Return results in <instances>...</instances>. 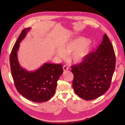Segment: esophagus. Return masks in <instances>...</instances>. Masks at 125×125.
<instances>
[{"instance_id": "esophagus-1", "label": "esophagus", "mask_w": 125, "mask_h": 125, "mask_svg": "<svg viewBox=\"0 0 125 125\" xmlns=\"http://www.w3.org/2000/svg\"><path fill=\"white\" fill-rule=\"evenodd\" d=\"M63 70H64V71H65L68 70L69 68H68V67L67 66L64 65V66H63Z\"/></svg>"}]
</instances>
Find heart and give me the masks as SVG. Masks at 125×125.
Segmentation results:
<instances>
[{"instance_id":"b5f03b06","label":"heart","mask_w":125,"mask_h":125,"mask_svg":"<svg viewBox=\"0 0 125 125\" xmlns=\"http://www.w3.org/2000/svg\"><path fill=\"white\" fill-rule=\"evenodd\" d=\"M90 41L87 38L80 37L63 43L61 48L56 51V55L60 58L65 59L67 55L72 54V60L75 63L83 61L90 50L89 45Z\"/></svg>"}]
</instances>
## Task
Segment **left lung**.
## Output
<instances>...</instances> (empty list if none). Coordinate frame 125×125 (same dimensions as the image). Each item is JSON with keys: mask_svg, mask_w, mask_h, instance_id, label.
<instances>
[{"mask_svg": "<svg viewBox=\"0 0 125 125\" xmlns=\"http://www.w3.org/2000/svg\"><path fill=\"white\" fill-rule=\"evenodd\" d=\"M115 64L113 47L104 34L102 42L95 52L88 54L79 65L71 66L75 93L86 100L102 95L110 87Z\"/></svg>", "mask_w": 125, "mask_h": 125, "instance_id": "1", "label": "left lung"}]
</instances>
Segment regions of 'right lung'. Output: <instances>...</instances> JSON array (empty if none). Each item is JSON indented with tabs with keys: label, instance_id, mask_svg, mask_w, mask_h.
I'll use <instances>...</instances> for the list:
<instances>
[{
	"label": "right lung",
	"instance_id": "1",
	"mask_svg": "<svg viewBox=\"0 0 125 125\" xmlns=\"http://www.w3.org/2000/svg\"><path fill=\"white\" fill-rule=\"evenodd\" d=\"M31 29H24L13 46L10 55L12 76L17 91L23 97L32 102L47 101L54 95L57 82L63 73L62 65L45 63L35 71H28L19 62L17 52L20 43Z\"/></svg>",
	"mask_w": 125,
	"mask_h": 125
}]
</instances>
